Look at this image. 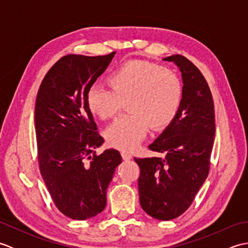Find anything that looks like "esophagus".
<instances>
[{
  "label": "esophagus",
  "instance_id": "esophagus-1",
  "mask_svg": "<svg viewBox=\"0 0 248 248\" xmlns=\"http://www.w3.org/2000/svg\"><path fill=\"white\" fill-rule=\"evenodd\" d=\"M121 155H123V159L124 161H128V160L132 159V155H131L130 152H128V151H121Z\"/></svg>",
  "mask_w": 248,
  "mask_h": 248
}]
</instances>
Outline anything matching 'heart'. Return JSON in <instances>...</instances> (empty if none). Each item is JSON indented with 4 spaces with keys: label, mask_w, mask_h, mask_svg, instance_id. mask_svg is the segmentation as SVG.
Returning <instances> with one entry per match:
<instances>
[{
    "label": "heart",
    "mask_w": 248,
    "mask_h": 248,
    "mask_svg": "<svg viewBox=\"0 0 248 248\" xmlns=\"http://www.w3.org/2000/svg\"><path fill=\"white\" fill-rule=\"evenodd\" d=\"M109 85L92 84L86 93L89 110L101 119L112 118L127 102L130 113L120 116L105 131L108 144L132 150L149 127L166 128L176 118L183 101L178 73L147 61H129L110 73Z\"/></svg>",
    "instance_id": "obj_1"
}]
</instances>
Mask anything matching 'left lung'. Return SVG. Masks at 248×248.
I'll return each mask as SVG.
<instances>
[{
	"instance_id": "8db88e82",
	"label": "left lung",
	"mask_w": 248,
	"mask_h": 248,
	"mask_svg": "<svg viewBox=\"0 0 248 248\" xmlns=\"http://www.w3.org/2000/svg\"><path fill=\"white\" fill-rule=\"evenodd\" d=\"M180 70L183 101L172 123L149 149L164 157H144L140 166L139 193L144 211L160 220L180 217L192 204L208 177L215 135L211 92L202 73L182 55L165 57Z\"/></svg>"
}]
</instances>
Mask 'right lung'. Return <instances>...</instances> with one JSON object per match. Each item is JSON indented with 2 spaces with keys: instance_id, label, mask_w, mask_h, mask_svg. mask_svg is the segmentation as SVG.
<instances>
[{
  "instance_id": "obj_1",
  "label": "right lung",
  "mask_w": 248,
  "mask_h": 248,
  "mask_svg": "<svg viewBox=\"0 0 248 248\" xmlns=\"http://www.w3.org/2000/svg\"><path fill=\"white\" fill-rule=\"evenodd\" d=\"M116 52L62 56L44 78L35 104L41 176L60 211L72 219L96 217L107 205V188L123 157L116 149L96 155L103 138L86 102Z\"/></svg>"
}]
</instances>
